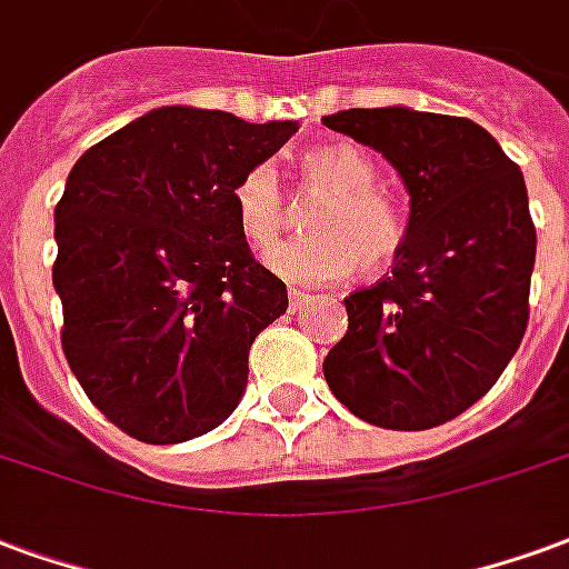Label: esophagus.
<instances>
[{
    "mask_svg": "<svg viewBox=\"0 0 569 569\" xmlns=\"http://www.w3.org/2000/svg\"><path fill=\"white\" fill-rule=\"evenodd\" d=\"M312 300H315L312 293H306V290H300V288H290V293H288L290 309H302V306H309Z\"/></svg>",
    "mask_w": 569,
    "mask_h": 569,
    "instance_id": "esophagus-1",
    "label": "esophagus"
}]
</instances>
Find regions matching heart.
<instances>
[{
  "label": "heart",
  "instance_id": "b5f03b06",
  "mask_svg": "<svg viewBox=\"0 0 569 569\" xmlns=\"http://www.w3.org/2000/svg\"><path fill=\"white\" fill-rule=\"evenodd\" d=\"M306 197H321L309 211V239L272 248L267 267L300 284H333L355 269L385 272L403 254L409 221L391 190L376 184V163L348 142L321 144L300 157ZM236 221L257 251L276 244L288 227V193L279 172L257 163L236 181Z\"/></svg>",
  "mask_w": 569,
  "mask_h": 569
}]
</instances>
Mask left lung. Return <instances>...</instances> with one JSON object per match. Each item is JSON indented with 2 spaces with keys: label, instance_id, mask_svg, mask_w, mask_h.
<instances>
[{
  "label": "left lung",
  "instance_id": "1",
  "mask_svg": "<svg viewBox=\"0 0 569 569\" xmlns=\"http://www.w3.org/2000/svg\"><path fill=\"white\" fill-rule=\"evenodd\" d=\"M325 123L381 151L412 197L391 276L346 297L327 385L370 425H446L500 379L528 327L537 230L521 169L467 118L397 106Z\"/></svg>",
  "mask_w": 569,
  "mask_h": 569
}]
</instances>
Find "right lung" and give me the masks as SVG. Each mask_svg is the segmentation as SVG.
Masks as SVG:
<instances>
[{
    "instance_id": "right-lung-1",
    "label": "right lung",
    "mask_w": 569,
    "mask_h": 569,
    "mask_svg": "<svg viewBox=\"0 0 569 569\" xmlns=\"http://www.w3.org/2000/svg\"><path fill=\"white\" fill-rule=\"evenodd\" d=\"M297 132L166 106L72 166L57 211L63 355L111 425L151 446L202 437L248 385V348L288 309L236 221V181Z\"/></svg>"
}]
</instances>
